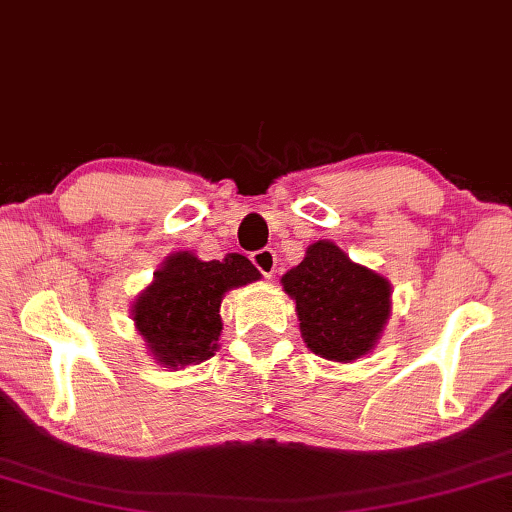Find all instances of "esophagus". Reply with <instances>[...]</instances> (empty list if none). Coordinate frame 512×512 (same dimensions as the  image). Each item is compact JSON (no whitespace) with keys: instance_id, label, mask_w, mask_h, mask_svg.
<instances>
[{"instance_id":"obj_1","label":"esophagus","mask_w":512,"mask_h":512,"mask_svg":"<svg viewBox=\"0 0 512 512\" xmlns=\"http://www.w3.org/2000/svg\"><path fill=\"white\" fill-rule=\"evenodd\" d=\"M250 259H253V264L257 266L259 273H262L264 278H273L275 266H278V257H275V253H273L271 248L257 250V253L250 255Z\"/></svg>"}]
</instances>
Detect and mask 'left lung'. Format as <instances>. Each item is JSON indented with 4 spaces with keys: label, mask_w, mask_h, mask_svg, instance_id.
Returning <instances> with one entry per match:
<instances>
[{
    "label": "left lung",
    "mask_w": 512,
    "mask_h": 512,
    "mask_svg": "<svg viewBox=\"0 0 512 512\" xmlns=\"http://www.w3.org/2000/svg\"><path fill=\"white\" fill-rule=\"evenodd\" d=\"M280 282L296 303L303 342L319 358L353 362L383 337L392 314V285L385 275L353 262L335 241L307 246L303 262Z\"/></svg>",
    "instance_id": "1"
}]
</instances>
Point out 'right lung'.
I'll return each mask as SVG.
<instances>
[{
	"label": "right lung",
	"instance_id": "right-lung-1",
	"mask_svg": "<svg viewBox=\"0 0 512 512\" xmlns=\"http://www.w3.org/2000/svg\"><path fill=\"white\" fill-rule=\"evenodd\" d=\"M259 278L262 273L239 253L212 262L191 250L168 255L129 310L152 360L177 371L212 358L223 330V296Z\"/></svg>",
	"mask_w": 512,
	"mask_h": 512
}]
</instances>
